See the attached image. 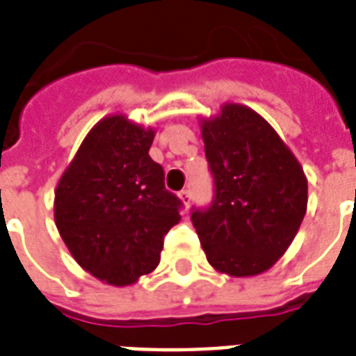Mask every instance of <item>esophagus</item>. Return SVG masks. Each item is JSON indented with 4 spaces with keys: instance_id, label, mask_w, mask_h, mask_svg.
Masks as SVG:
<instances>
[{
    "instance_id": "esophagus-1",
    "label": "esophagus",
    "mask_w": 356,
    "mask_h": 356,
    "mask_svg": "<svg viewBox=\"0 0 356 356\" xmlns=\"http://www.w3.org/2000/svg\"><path fill=\"white\" fill-rule=\"evenodd\" d=\"M180 198L181 202H184V208H189V204H191V191L189 189H184V191H180Z\"/></svg>"
}]
</instances>
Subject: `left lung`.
I'll use <instances>...</instances> for the list:
<instances>
[{
	"mask_svg": "<svg viewBox=\"0 0 356 356\" xmlns=\"http://www.w3.org/2000/svg\"><path fill=\"white\" fill-rule=\"evenodd\" d=\"M216 200L193 211L209 266L230 277H256L288 250L307 213L301 163L271 124L241 104L200 118Z\"/></svg>",
	"mask_w": 356,
	"mask_h": 356,
	"instance_id": "left-lung-1",
	"label": "left lung"
}]
</instances>
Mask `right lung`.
Returning <instances> with one entry per match:
<instances>
[{
	"mask_svg": "<svg viewBox=\"0 0 356 356\" xmlns=\"http://www.w3.org/2000/svg\"><path fill=\"white\" fill-rule=\"evenodd\" d=\"M156 128L113 113L90 128L60 175L55 227L85 271L117 288L158 267L163 236L180 222V200L148 150Z\"/></svg>",
	"mask_w": 356,
	"mask_h": 356,
	"instance_id": "add662e5",
	"label": "right lung"
}]
</instances>
